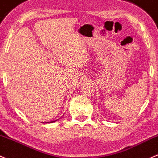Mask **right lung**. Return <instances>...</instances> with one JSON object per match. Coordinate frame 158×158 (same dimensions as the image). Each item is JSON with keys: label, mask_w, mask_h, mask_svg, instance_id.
I'll return each mask as SVG.
<instances>
[{"label": "right lung", "mask_w": 158, "mask_h": 158, "mask_svg": "<svg viewBox=\"0 0 158 158\" xmlns=\"http://www.w3.org/2000/svg\"><path fill=\"white\" fill-rule=\"evenodd\" d=\"M55 122V121H52V122H46V123H52V122Z\"/></svg>", "instance_id": "add662e5"}]
</instances>
